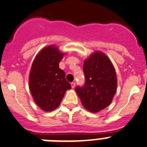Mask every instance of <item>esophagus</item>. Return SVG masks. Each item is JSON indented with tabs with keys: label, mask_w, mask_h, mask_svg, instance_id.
Returning <instances> with one entry per match:
<instances>
[{
	"label": "esophagus",
	"mask_w": 147,
	"mask_h": 147,
	"mask_svg": "<svg viewBox=\"0 0 147 147\" xmlns=\"http://www.w3.org/2000/svg\"><path fill=\"white\" fill-rule=\"evenodd\" d=\"M71 87H72L73 89H74V88L75 87V85H76V84H75L74 82H71Z\"/></svg>",
	"instance_id": "obj_1"
}]
</instances>
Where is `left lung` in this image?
<instances>
[{
    "instance_id": "obj_1",
    "label": "left lung",
    "mask_w": 147,
    "mask_h": 147,
    "mask_svg": "<svg viewBox=\"0 0 147 147\" xmlns=\"http://www.w3.org/2000/svg\"><path fill=\"white\" fill-rule=\"evenodd\" d=\"M85 84L75 90L85 108L98 113L111 103L117 90V76L110 60L102 52L93 53L84 63Z\"/></svg>"
}]
</instances>
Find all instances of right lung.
Returning <instances> with one entry per match:
<instances>
[{
    "label": "right lung",
    "mask_w": 147,
    "mask_h": 147,
    "mask_svg": "<svg viewBox=\"0 0 147 147\" xmlns=\"http://www.w3.org/2000/svg\"><path fill=\"white\" fill-rule=\"evenodd\" d=\"M63 55L55 45L47 46L36 55L32 65L29 89L36 104L45 112L56 109L65 92L71 89L65 72L59 68Z\"/></svg>",
    "instance_id": "right-lung-1"
}]
</instances>
